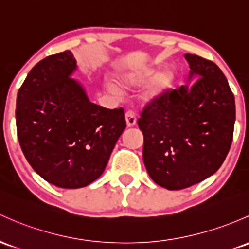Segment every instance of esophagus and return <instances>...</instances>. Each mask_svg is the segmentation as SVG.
Instances as JSON below:
<instances>
[{"label":"esophagus","mask_w":249,"mask_h":249,"mask_svg":"<svg viewBox=\"0 0 249 249\" xmlns=\"http://www.w3.org/2000/svg\"><path fill=\"white\" fill-rule=\"evenodd\" d=\"M125 122H126L127 127L135 126L136 122H137V119H136L135 113H133L132 111H127L126 113H125Z\"/></svg>","instance_id":"esophagus-1"}]
</instances>
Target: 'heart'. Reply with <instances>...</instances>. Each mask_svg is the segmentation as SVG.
Masks as SVG:
<instances>
[{"mask_svg": "<svg viewBox=\"0 0 249 249\" xmlns=\"http://www.w3.org/2000/svg\"><path fill=\"white\" fill-rule=\"evenodd\" d=\"M147 81H149V83ZM146 82L148 84L142 92V99L145 103H151L160 99L163 95L170 91L174 84V74L168 70L156 72L155 68L137 67L130 71H125L117 75V83L122 89H127V91L143 86ZM106 89L111 94L116 95V97H119L122 94L119 87L112 83L106 84Z\"/></svg>", "mask_w": 249, "mask_h": 249, "instance_id": "1", "label": "heart"}]
</instances>
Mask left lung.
Returning a JSON list of instances; mask_svg holds the SVG:
<instances>
[{
  "instance_id": "1",
  "label": "left lung",
  "mask_w": 249,
  "mask_h": 249,
  "mask_svg": "<svg viewBox=\"0 0 249 249\" xmlns=\"http://www.w3.org/2000/svg\"><path fill=\"white\" fill-rule=\"evenodd\" d=\"M187 84L147 105L138 119L143 160L156 184L179 190L222 165L233 141L235 99L213 61L184 54Z\"/></svg>"
}]
</instances>
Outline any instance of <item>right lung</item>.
I'll return each mask as SVG.
<instances>
[{
    "mask_svg": "<svg viewBox=\"0 0 249 249\" xmlns=\"http://www.w3.org/2000/svg\"><path fill=\"white\" fill-rule=\"evenodd\" d=\"M72 52L47 56L27 75L16 98V129L24 157L43 179L65 189L91 184L105 170L126 127L123 108L89 100L72 78Z\"/></svg>",
    "mask_w": 249,
    "mask_h": 249,
    "instance_id": "obj_1",
    "label": "right lung"
}]
</instances>
